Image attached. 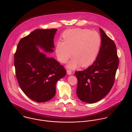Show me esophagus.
Here are the masks:
<instances>
[{"instance_id": "obj_1", "label": "esophagus", "mask_w": 132, "mask_h": 132, "mask_svg": "<svg viewBox=\"0 0 132 132\" xmlns=\"http://www.w3.org/2000/svg\"><path fill=\"white\" fill-rule=\"evenodd\" d=\"M67 73L68 75H71L72 74V71L70 70H67Z\"/></svg>"}]
</instances>
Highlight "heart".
<instances>
[{"instance_id": "1", "label": "heart", "mask_w": 132, "mask_h": 132, "mask_svg": "<svg viewBox=\"0 0 132 132\" xmlns=\"http://www.w3.org/2000/svg\"><path fill=\"white\" fill-rule=\"evenodd\" d=\"M64 41L55 44V53L58 60L66 63L72 55L67 67L73 69L80 65L86 67L96 58L101 46V37L96 31L88 29L72 28L65 31L62 36Z\"/></svg>"}]
</instances>
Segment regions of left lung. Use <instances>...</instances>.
<instances>
[{
    "instance_id": "left-lung-1",
    "label": "left lung",
    "mask_w": 132,
    "mask_h": 132,
    "mask_svg": "<svg viewBox=\"0 0 132 132\" xmlns=\"http://www.w3.org/2000/svg\"><path fill=\"white\" fill-rule=\"evenodd\" d=\"M100 30L102 42L95 61L87 69L75 72L78 80L77 95L80 101L89 104L100 101L110 92L119 65L115 43L101 28Z\"/></svg>"
}]
</instances>
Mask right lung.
<instances>
[{
	"instance_id": "1",
	"label": "right lung",
	"mask_w": 132,
	"mask_h": 132,
	"mask_svg": "<svg viewBox=\"0 0 132 132\" xmlns=\"http://www.w3.org/2000/svg\"><path fill=\"white\" fill-rule=\"evenodd\" d=\"M56 30L55 28L35 30L20 40L14 55L19 85L26 95L38 103L52 99L56 82L66 74L63 65L40 52L37 47L53 53Z\"/></svg>"
}]
</instances>
